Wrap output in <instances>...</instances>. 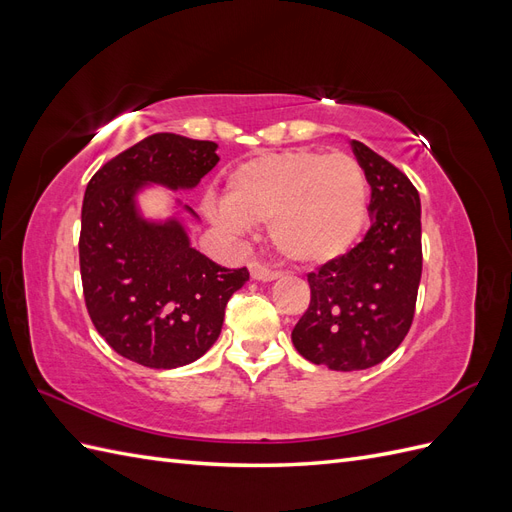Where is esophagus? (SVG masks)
<instances>
[{
	"label": "esophagus",
	"instance_id": "esophagus-1",
	"mask_svg": "<svg viewBox=\"0 0 512 512\" xmlns=\"http://www.w3.org/2000/svg\"><path fill=\"white\" fill-rule=\"evenodd\" d=\"M250 275H252V280H256V282H273V280H277V277H280V273L265 267V265H260V262H250Z\"/></svg>",
	"mask_w": 512,
	"mask_h": 512
}]
</instances>
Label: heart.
<instances>
[{
	"instance_id": "b5f03b06",
	"label": "heart",
	"mask_w": 512,
	"mask_h": 512,
	"mask_svg": "<svg viewBox=\"0 0 512 512\" xmlns=\"http://www.w3.org/2000/svg\"><path fill=\"white\" fill-rule=\"evenodd\" d=\"M369 213L363 166L348 153L284 151L241 164L226 179L222 211L211 218L230 235L269 222L271 245L301 267L344 258L361 239Z\"/></svg>"
}]
</instances>
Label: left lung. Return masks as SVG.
Returning a JSON list of instances; mask_svg holds the SVG:
<instances>
[{"instance_id":"8db88e82","label":"left lung","mask_w":512,"mask_h":512,"mask_svg":"<svg viewBox=\"0 0 512 512\" xmlns=\"http://www.w3.org/2000/svg\"><path fill=\"white\" fill-rule=\"evenodd\" d=\"M350 147L371 188V226L344 258L307 275L312 301L292 329L301 356L335 371L369 369L399 348L423 271L421 198L412 181L367 145Z\"/></svg>"}]
</instances>
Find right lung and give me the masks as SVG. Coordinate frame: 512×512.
<instances>
[{"label": "right lung", "instance_id": "1", "mask_svg": "<svg viewBox=\"0 0 512 512\" xmlns=\"http://www.w3.org/2000/svg\"><path fill=\"white\" fill-rule=\"evenodd\" d=\"M218 145L153 134L91 177L81 213V277L87 312L117 354L151 369L200 359L222 333L228 299L247 269H226L194 250L175 200L166 220L145 218L138 194L149 185L194 190L220 162Z\"/></svg>", "mask_w": 512, "mask_h": 512}]
</instances>
